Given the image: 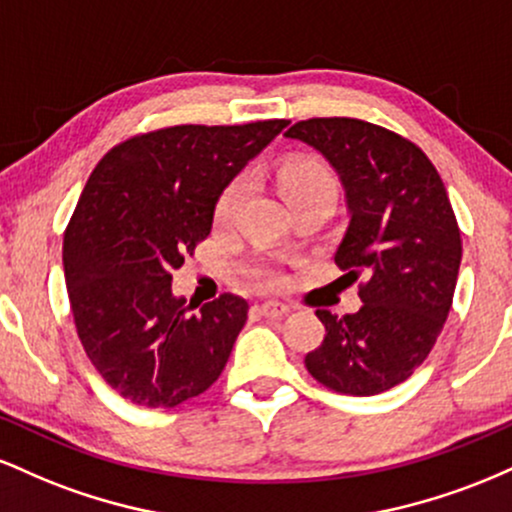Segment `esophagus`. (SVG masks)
Returning a JSON list of instances; mask_svg holds the SVG:
<instances>
[{
	"label": "esophagus",
	"mask_w": 512,
	"mask_h": 512,
	"mask_svg": "<svg viewBox=\"0 0 512 512\" xmlns=\"http://www.w3.org/2000/svg\"><path fill=\"white\" fill-rule=\"evenodd\" d=\"M257 313L264 315V317H272V320H276V317H284L289 315V305L279 303V301H264L262 305H257Z\"/></svg>",
	"instance_id": "obj_1"
}]
</instances>
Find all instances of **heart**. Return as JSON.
Wrapping results in <instances>:
<instances>
[{
  "label": "heart",
  "instance_id": "obj_1",
  "mask_svg": "<svg viewBox=\"0 0 512 512\" xmlns=\"http://www.w3.org/2000/svg\"><path fill=\"white\" fill-rule=\"evenodd\" d=\"M276 182H279V192L284 195L286 202L293 197L310 195V192H334V180L330 170L322 166V163L313 161V158H296V161H289L286 166H281L279 173H276ZM243 192L245 180L236 178L221 192L219 202H216V219L226 221L236 211ZM252 276H255L257 284L267 286V289L281 284V272L272 267V264H257L252 269Z\"/></svg>",
  "mask_w": 512,
  "mask_h": 512
}]
</instances>
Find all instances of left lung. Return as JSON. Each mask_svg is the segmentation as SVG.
<instances>
[{"instance_id":"1","label":"left lung","mask_w":512,"mask_h":512,"mask_svg":"<svg viewBox=\"0 0 512 512\" xmlns=\"http://www.w3.org/2000/svg\"><path fill=\"white\" fill-rule=\"evenodd\" d=\"M289 139L313 146L342 180L349 228L334 252L363 305L315 310L325 339L305 356L317 383L370 397L409 378L450 313L462 238L436 166L409 139L354 117L296 122Z\"/></svg>"}]
</instances>
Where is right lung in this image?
Segmentation results:
<instances>
[{
    "instance_id": "obj_1",
    "label": "right lung",
    "mask_w": 512,
    "mask_h": 512,
    "mask_svg": "<svg viewBox=\"0 0 512 512\" xmlns=\"http://www.w3.org/2000/svg\"><path fill=\"white\" fill-rule=\"evenodd\" d=\"M286 125L156 129L93 168L64 231V279L86 356L132 404L178 407L219 380L248 303L223 293L192 313L170 281L209 236L228 182Z\"/></svg>"
}]
</instances>
